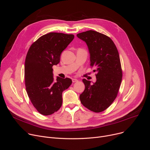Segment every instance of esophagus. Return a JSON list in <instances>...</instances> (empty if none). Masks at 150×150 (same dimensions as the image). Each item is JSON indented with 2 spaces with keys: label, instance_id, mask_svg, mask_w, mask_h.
Returning <instances> with one entry per match:
<instances>
[{
  "label": "esophagus",
  "instance_id": "obj_1",
  "mask_svg": "<svg viewBox=\"0 0 150 150\" xmlns=\"http://www.w3.org/2000/svg\"><path fill=\"white\" fill-rule=\"evenodd\" d=\"M72 82H78V79H75V78H73V79H72Z\"/></svg>",
  "mask_w": 150,
  "mask_h": 150
}]
</instances>
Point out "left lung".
Here are the masks:
<instances>
[{
  "instance_id": "obj_1",
  "label": "left lung",
  "mask_w": 150,
  "mask_h": 150,
  "mask_svg": "<svg viewBox=\"0 0 150 150\" xmlns=\"http://www.w3.org/2000/svg\"><path fill=\"white\" fill-rule=\"evenodd\" d=\"M76 36L86 42L90 54V66L97 72L93 84L83 79L85 90L80 94L81 103L96 113L108 109L117 97L122 78L117 49L112 39L98 32L89 30Z\"/></svg>"
}]
</instances>
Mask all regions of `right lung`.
<instances>
[{"label":"right lung","instance_id":"right-lung-1","mask_svg":"<svg viewBox=\"0 0 150 150\" xmlns=\"http://www.w3.org/2000/svg\"><path fill=\"white\" fill-rule=\"evenodd\" d=\"M73 34L50 33L42 35L30 46L25 62V83L27 94L41 115H50L62 104V92L72 83L70 78L57 76L53 66L60 62L62 52L73 40Z\"/></svg>","mask_w":150,"mask_h":150}]
</instances>
